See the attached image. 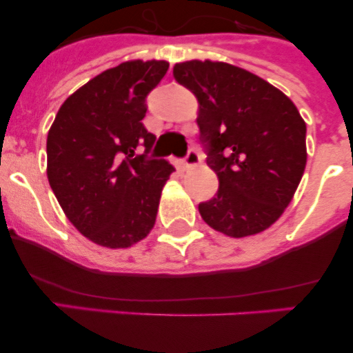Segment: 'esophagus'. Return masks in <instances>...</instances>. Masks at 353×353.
I'll use <instances>...</instances> for the list:
<instances>
[{
    "label": "esophagus",
    "mask_w": 353,
    "mask_h": 353,
    "mask_svg": "<svg viewBox=\"0 0 353 353\" xmlns=\"http://www.w3.org/2000/svg\"><path fill=\"white\" fill-rule=\"evenodd\" d=\"M199 162H201V155H199V152L196 150V148H190L186 157H184V165L196 167Z\"/></svg>",
    "instance_id": "esophagus-1"
}]
</instances>
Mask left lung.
<instances>
[{
	"instance_id": "1",
	"label": "left lung",
	"mask_w": 353,
	"mask_h": 353,
	"mask_svg": "<svg viewBox=\"0 0 353 353\" xmlns=\"http://www.w3.org/2000/svg\"><path fill=\"white\" fill-rule=\"evenodd\" d=\"M177 83L198 99L199 141L219 191L199 203L201 219L230 237L275 223L305 169V123L283 92L220 61L177 63Z\"/></svg>"
}]
</instances>
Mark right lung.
Segmentation results:
<instances>
[{"label": "right lung", "mask_w": 353, "mask_h": 353, "mask_svg": "<svg viewBox=\"0 0 353 353\" xmlns=\"http://www.w3.org/2000/svg\"><path fill=\"white\" fill-rule=\"evenodd\" d=\"M167 70V61L134 59L102 71L63 102L49 130L51 190L92 243L130 248L154 229L174 167L148 159L155 134L141 121Z\"/></svg>", "instance_id": "1"}]
</instances>
